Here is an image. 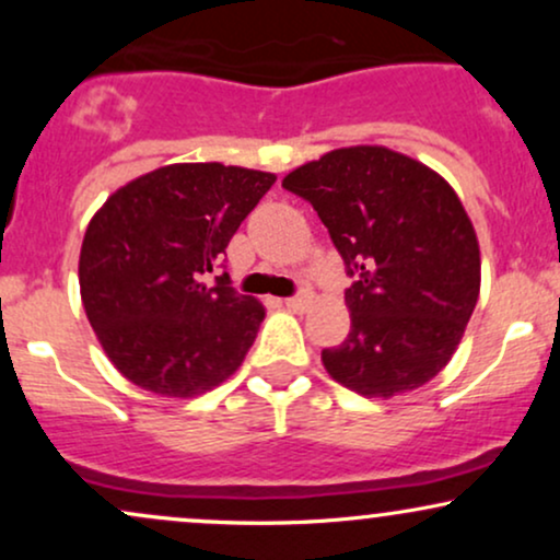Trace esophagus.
<instances>
[{"instance_id": "esophagus-1", "label": "esophagus", "mask_w": 560, "mask_h": 560, "mask_svg": "<svg viewBox=\"0 0 560 560\" xmlns=\"http://www.w3.org/2000/svg\"><path fill=\"white\" fill-rule=\"evenodd\" d=\"M311 302H313L311 294H298V298H287L284 307L292 313H302V311H307V305H311Z\"/></svg>"}]
</instances>
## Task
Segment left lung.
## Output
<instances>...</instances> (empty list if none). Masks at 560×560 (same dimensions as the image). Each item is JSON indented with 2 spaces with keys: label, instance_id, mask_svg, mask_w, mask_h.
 Returning a JSON list of instances; mask_svg holds the SVG:
<instances>
[{
  "label": "left lung",
  "instance_id": "left-lung-1",
  "mask_svg": "<svg viewBox=\"0 0 560 560\" xmlns=\"http://www.w3.org/2000/svg\"><path fill=\"white\" fill-rule=\"evenodd\" d=\"M281 184L313 205L352 276L350 334L320 352L329 376L384 400L432 382L458 350L481 284L477 231L453 186L378 144L326 152Z\"/></svg>",
  "mask_w": 560,
  "mask_h": 560
}]
</instances>
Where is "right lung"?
I'll list each match as a JSON object with an SVG mask.
<instances>
[{
    "label": "right lung",
    "mask_w": 560,
    "mask_h": 560,
    "mask_svg": "<svg viewBox=\"0 0 560 560\" xmlns=\"http://www.w3.org/2000/svg\"><path fill=\"white\" fill-rule=\"evenodd\" d=\"M276 182L223 163H173L107 197L83 234L81 302L102 350L137 387L197 397L240 369L262 302L213 273L231 236Z\"/></svg>",
    "instance_id": "right-lung-1"
}]
</instances>
